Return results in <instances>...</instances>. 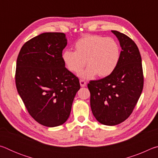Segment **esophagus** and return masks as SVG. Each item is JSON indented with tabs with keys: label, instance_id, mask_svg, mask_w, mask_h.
Listing matches in <instances>:
<instances>
[{
	"label": "esophagus",
	"instance_id": "1",
	"mask_svg": "<svg viewBox=\"0 0 158 158\" xmlns=\"http://www.w3.org/2000/svg\"><path fill=\"white\" fill-rule=\"evenodd\" d=\"M79 82H80V85H81V87H84V86H85V85H86V82H85L84 80L80 79Z\"/></svg>",
	"mask_w": 158,
	"mask_h": 158
}]
</instances>
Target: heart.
<instances>
[{
	"label": "heart",
	"instance_id": "1",
	"mask_svg": "<svg viewBox=\"0 0 158 158\" xmlns=\"http://www.w3.org/2000/svg\"><path fill=\"white\" fill-rule=\"evenodd\" d=\"M74 47L75 51L63 53V61L73 73H79L86 63L89 67L79 74L83 78L90 79L96 74L99 77H107L119 63L120 47L110 37L87 35L77 40Z\"/></svg>",
	"mask_w": 158,
	"mask_h": 158
}]
</instances>
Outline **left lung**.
I'll return each instance as SVG.
<instances>
[{
  "instance_id": "left-lung-1",
  "label": "left lung",
  "mask_w": 158,
  "mask_h": 158,
  "mask_svg": "<svg viewBox=\"0 0 158 158\" xmlns=\"http://www.w3.org/2000/svg\"><path fill=\"white\" fill-rule=\"evenodd\" d=\"M111 32L122 49L119 63L110 75L88 84L93 116L100 123L111 126L130 116L143 87L141 57L137 44L126 35Z\"/></svg>"
}]
</instances>
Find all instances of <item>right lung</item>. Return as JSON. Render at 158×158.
<instances>
[{
	"label": "right lung",
	"mask_w": 158,
	"mask_h": 158,
	"mask_svg": "<svg viewBox=\"0 0 158 158\" xmlns=\"http://www.w3.org/2000/svg\"><path fill=\"white\" fill-rule=\"evenodd\" d=\"M63 33H44L29 40L19 53L17 91L29 114L44 126L63 124L69 116L79 80L65 67Z\"/></svg>",
	"instance_id": "right-lung-1"
}]
</instances>
